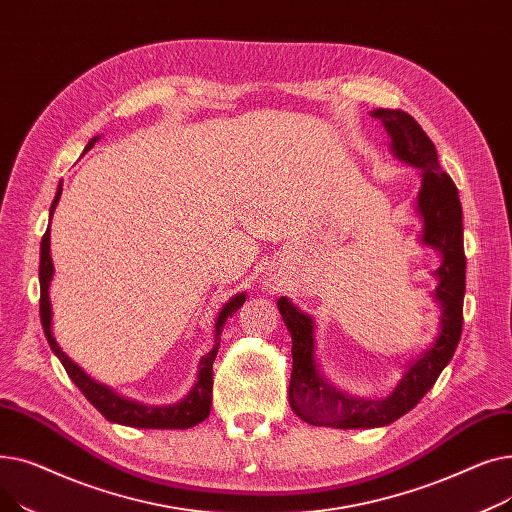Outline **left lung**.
Listing matches in <instances>:
<instances>
[{
  "label": "left lung",
  "mask_w": 512,
  "mask_h": 512,
  "mask_svg": "<svg viewBox=\"0 0 512 512\" xmlns=\"http://www.w3.org/2000/svg\"><path fill=\"white\" fill-rule=\"evenodd\" d=\"M392 137L394 153L423 170L419 211L423 215V242L442 253L436 299L442 305V332L384 400H359L346 396L319 378L313 363V324L309 315L294 309L288 299H278L282 319L292 336V373L288 400L305 423L338 429L382 427L405 413L436 384L450 363L463 332L465 299V249L463 211L452 178L440 168L438 151L413 116L400 110H375Z\"/></svg>",
  "instance_id": "left-lung-1"
}]
</instances>
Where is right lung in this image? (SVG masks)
I'll use <instances>...</instances> for the list:
<instances>
[{"label": "right lung", "instance_id": "right-lung-1", "mask_svg": "<svg viewBox=\"0 0 512 512\" xmlns=\"http://www.w3.org/2000/svg\"><path fill=\"white\" fill-rule=\"evenodd\" d=\"M97 139H91V143L87 145V149L93 147ZM85 149V151H87ZM62 195V184L58 186L56 199L51 203L49 209V224H51V215L56 211V205L60 201ZM53 276V263H51V255H49V228L45 230L43 238H41V263H39V284H41V301H39V313H41V324H43V332L47 336V342L51 346V351L58 355V359L62 361L66 373L70 375V380L78 386V390L83 392L91 405L105 417L114 423H122V425H130V427H147V429H188L193 425H199L201 421H205L209 417L211 411V392H213V361L215 355H218V346H220V334L222 328L226 324V319L236 313V309L245 303V294H238V297L230 299L224 309L220 311L218 321H215V344L211 351L201 359L199 363V375H197V384L195 388L188 392V396L176 405L170 407H145L139 405V402H132L128 398H122L118 394H114L110 388H105L97 382H93L89 375L83 373L78 365H74L64 353L62 348L58 346L56 338L51 334V303H49V282Z\"/></svg>", "mask_w": 512, "mask_h": 512}]
</instances>
